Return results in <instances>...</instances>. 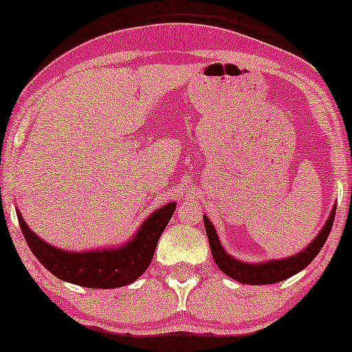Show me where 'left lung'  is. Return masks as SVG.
<instances>
[{
    "mask_svg": "<svg viewBox=\"0 0 352 352\" xmlns=\"http://www.w3.org/2000/svg\"><path fill=\"white\" fill-rule=\"evenodd\" d=\"M335 211L336 205H333V208H331L329 219H327L324 228L320 229V232L317 234V237L302 252L283 259H271V261L258 264L239 261V259H235L226 253V250L221 247L214 226L211 224V221L206 216H204V223L206 235H208L211 254H213L214 263L218 264V267L226 276H229L230 278H234V280L240 283H247V285H267V283H277L295 276V274L302 271L317 256V253L320 252L327 237H329L331 226H333Z\"/></svg>",
    "mask_w": 352,
    "mask_h": 352,
    "instance_id": "8db88e82",
    "label": "left lung"
}]
</instances>
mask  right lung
Masks as SVG:
<instances>
[{"instance_id":"obj_1","label":"right lung","mask_w":352,"mask_h":352,"mask_svg":"<svg viewBox=\"0 0 352 352\" xmlns=\"http://www.w3.org/2000/svg\"><path fill=\"white\" fill-rule=\"evenodd\" d=\"M176 210L175 201L144 221L129 242L117 248L69 252L50 245L28 228L17 210V219L32 253L60 280L86 288H118L138 280L151 266L158 239Z\"/></svg>"}]
</instances>
